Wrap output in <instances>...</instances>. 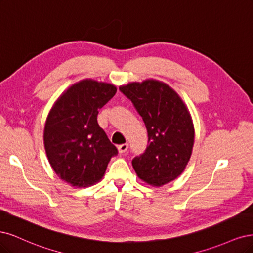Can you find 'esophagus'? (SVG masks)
<instances>
[{"mask_svg": "<svg viewBox=\"0 0 253 253\" xmlns=\"http://www.w3.org/2000/svg\"><path fill=\"white\" fill-rule=\"evenodd\" d=\"M127 149H128V144H122V145H119V147H118V150L120 153L126 152Z\"/></svg>", "mask_w": 253, "mask_h": 253, "instance_id": "esophagus-1", "label": "esophagus"}]
</instances>
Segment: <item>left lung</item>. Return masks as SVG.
I'll list each match as a JSON object with an SVG mask.
<instances>
[{
	"label": "left lung",
	"instance_id": "left-lung-1",
	"mask_svg": "<svg viewBox=\"0 0 253 253\" xmlns=\"http://www.w3.org/2000/svg\"><path fill=\"white\" fill-rule=\"evenodd\" d=\"M119 89L132 102L148 132L147 147L132 160L137 176L157 187L175 180L189 162L194 142L186 105L172 88L156 80Z\"/></svg>",
	"mask_w": 253,
	"mask_h": 253
}]
</instances>
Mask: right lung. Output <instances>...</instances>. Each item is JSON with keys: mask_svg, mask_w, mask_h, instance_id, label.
I'll list each match as a JSON object with an SVG mask.
<instances>
[{"mask_svg": "<svg viewBox=\"0 0 253 253\" xmlns=\"http://www.w3.org/2000/svg\"><path fill=\"white\" fill-rule=\"evenodd\" d=\"M117 92L108 83L83 80L51 108L44 129L48 161L58 176L77 188L99 182L118 149L97 124V113Z\"/></svg>", "mask_w": 253, "mask_h": 253, "instance_id": "obj_1", "label": "right lung"}]
</instances>
